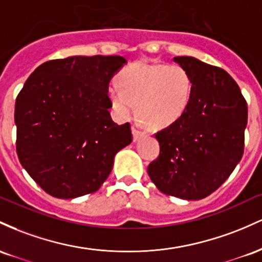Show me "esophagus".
<instances>
[{"label":"esophagus","instance_id":"34e87169","mask_svg":"<svg viewBox=\"0 0 262 262\" xmlns=\"http://www.w3.org/2000/svg\"><path fill=\"white\" fill-rule=\"evenodd\" d=\"M132 132H134V141H139L141 137H143L146 135L145 131H141L137 127L132 128Z\"/></svg>","mask_w":262,"mask_h":262}]
</instances>
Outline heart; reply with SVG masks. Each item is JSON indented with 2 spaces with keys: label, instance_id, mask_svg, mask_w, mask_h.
Masks as SVG:
<instances>
[{
  "label": "heart",
  "instance_id": "heart-1",
  "mask_svg": "<svg viewBox=\"0 0 262 262\" xmlns=\"http://www.w3.org/2000/svg\"><path fill=\"white\" fill-rule=\"evenodd\" d=\"M117 84L107 94L111 106L127 119L137 106V114L149 127L162 128L183 115L192 96L190 75L178 64L134 63L117 74Z\"/></svg>",
  "mask_w": 262,
  "mask_h": 262
}]
</instances>
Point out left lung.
Listing matches in <instances>:
<instances>
[{
  "label": "left lung",
  "instance_id": "8db88e82",
  "mask_svg": "<svg viewBox=\"0 0 262 262\" xmlns=\"http://www.w3.org/2000/svg\"><path fill=\"white\" fill-rule=\"evenodd\" d=\"M190 75L192 96L176 122L155 134L160 155L149 178L167 195L198 201L216 190L242 160L248 105L224 69L192 57H177Z\"/></svg>",
  "mask_w": 262,
  "mask_h": 262
}]
</instances>
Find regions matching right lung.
<instances>
[{"label":"right lung","instance_id":"add662e5","mask_svg":"<svg viewBox=\"0 0 262 262\" xmlns=\"http://www.w3.org/2000/svg\"><path fill=\"white\" fill-rule=\"evenodd\" d=\"M125 63L120 55L46 61L17 95V155L48 194L72 199L96 192L115 155L132 142L130 123L117 125L108 113V81Z\"/></svg>","mask_w":262,"mask_h":262}]
</instances>
